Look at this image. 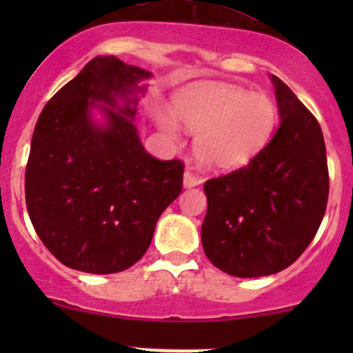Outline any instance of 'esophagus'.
<instances>
[{"label": "esophagus", "mask_w": 353, "mask_h": 353, "mask_svg": "<svg viewBox=\"0 0 353 353\" xmlns=\"http://www.w3.org/2000/svg\"><path fill=\"white\" fill-rule=\"evenodd\" d=\"M199 184H201L199 177H196L192 172H189V171L184 172V188L185 189L196 188V185H199Z\"/></svg>", "instance_id": "34e87169"}]
</instances>
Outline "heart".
<instances>
[{
    "instance_id": "obj_1",
    "label": "heart",
    "mask_w": 353,
    "mask_h": 353,
    "mask_svg": "<svg viewBox=\"0 0 353 353\" xmlns=\"http://www.w3.org/2000/svg\"><path fill=\"white\" fill-rule=\"evenodd\" d=\"M174 114L194 137L197 163L212 171L244 168L264 149L275 124V108L264 94L222 83L194 84L174 98ZM156 121L169 139H177L179 124L157 112Z\"/></svg>"
}]
</instances>
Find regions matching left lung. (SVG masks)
Wrapping results in <instances>:
<instances>
[{
    "label": "left lung",
    "mask_w": 353,
    "mask_h": 353,
    "mask_svg": "<svg viewBox=\"0 0 353 353\" xmlns=\"http://www.w3.org/2000/svg\"><path fill=\"white\" fill-rule=\"evenodd\" d=\"M281 125L245 168L204 184V252L234 277H264L294 264L315 237L329 199L320 124L270 76Z\"/></svg>",
    "instance_id": "left-lung-1"
}]
</instances>
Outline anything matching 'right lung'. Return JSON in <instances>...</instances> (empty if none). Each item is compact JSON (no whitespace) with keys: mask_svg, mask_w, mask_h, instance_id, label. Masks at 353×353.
Returning <instances> with one entry per match:
<instances>
[{"mask_svg":"<svg viewBox=\"0 0 353 353\" xmlns=\"http://www.w3.org/2000/svg\"><path fill=\"white\" fill-rule=\"evenodd\" d=\"M152 72L96 56L39 114L26 208L43 244L70 269L116 274L145 254L182 190L184 164L145 152L134 124Z\"/></svg>","mask_w":353,"mask_h":353,"instance_id":"obj_1","label":"right lung"}]
</instances>
